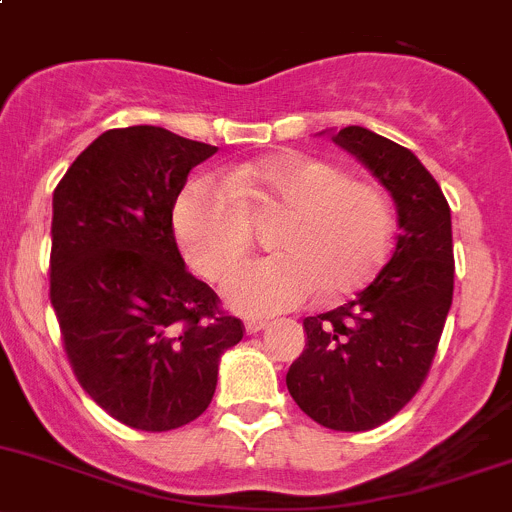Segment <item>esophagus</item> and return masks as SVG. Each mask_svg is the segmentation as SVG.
<instances>
[{"mask_svg":"<svg viewBox=\"0 0 512 512\" xmlns=\"http://www.w3.org/2000/svg\"><path fill=\"white\" fill-rule=\"evenodd\" d=\"M265 327H270V322H267V320H257V317H252V320H247V322H245L247 335H255V332L265 330Z\"/></svg>","mask_w":512,"mask_h":512,"instance_id":"obj_1","label":"esophagus"}]
</instances>
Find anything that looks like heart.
Returning a JSON list of instances; mask_svg holds the SVG:
<instances>
[{"label": "heart", "mask_w": 512, "mask_h": 512, "mask_svg": "<svg viewBox=\"0 0 512 512\" xmlns=\"http://www.w3.org/2000/svg\"><path fill=\"white\" fill-rule=\"evenodd\" d=\"M252 215H285L272 250L237 267L225 300L252 317L352 295L377 272L393 237V205L380 185L305 152H282L227 175L192 177L175 197L172 225L192 270L220 280L252 242Z\"/></svg>", "instance_id": "b5f03b06"}]
</instances>
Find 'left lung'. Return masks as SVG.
I'll use <instances>...</instances> for the list:
<instances>
[{
  "label": "left lung",
  "mask_w": 512,
  "mask_h": 512,
  "mask_svg": "<svg viewBox=\"0 0 512 512\" xmlns=\"http://www.w3.org/2000/svg\"><path fill=\"white\" fill-rule=\"evenodd\" d=\"M332 142L388 187L400 232L355 300L302 320L307 347L287 390L315 423L360 433L398 415L428 377L453 305V225L443 190L408 147L365 127H342Z\"/></svg>",
  "instance_id": "8db88e82"
}]
</instances>
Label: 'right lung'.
Masks as SVG:
<instances>
[{"mask_svg": "<svg viewBox=\"0 0 512 512\" xmlns=\"http://www.w3.org/2000/svg\"><path fill=\"white\" fill-rule=\"evenodd\" d=\"M217 147L137 124L99 135L52 197L49 300L84 393L119 423L167 433L200 418L240 317L177 250L172 207Z\"/></svg>", "mask_w": 512, "mask_h": 512, "instance_id": "1", "label": "right lung"}]
</instances>
